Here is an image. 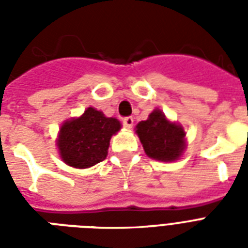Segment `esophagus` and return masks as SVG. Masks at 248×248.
I'll return each instance as SVG.
<instances>
[{
  "instance_id": "1",
  "label": "esophagus",
  "mask_w": 248,
  "mask_h": 248,
  "mask_svg": "<svg viewBox=\"0 0 248 248\" xmlns=\"http://www.w3.org/2000/svg\"><path fill=\"white\" fill-rule=\"evenodd\" d=\"M122 124H124V126L126 128H130L132 127V124H134V118L132 117H126V118H124V121H122Z\"/></svg>"
}]
</instances>
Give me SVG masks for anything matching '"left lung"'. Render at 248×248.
I'll list each match as a JSON object with an SVG mask.
<instances>
[{
  "label": "left lung",
  "instance_id": "obj_1",
  "mask_svg": "<svg viewBox=\"0 0 248 248\" xmlns=\"http://www.w3.org/2000/svg\"><path fill=\"white\" fill-rule=\"evenodd\" d=\"M136 134L148 157L157 161H176L185 149L183 126L167 120L159 109H155L147 121L136 124Z\"/></svg>",
  "mask_w": 248,
  "mask_h": 248
}]
</instances>
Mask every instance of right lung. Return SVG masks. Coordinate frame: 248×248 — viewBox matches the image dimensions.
I'll return each instance as SVG.
<instances>
[{
    "mask_svg": "<svg viewBox=\"0 0 248 248\" xmlns=\"http://www.w3.org/2000/svg\"><path fill=\"white\" fill-rule=\"evenodd\" d=\"M120 130V121L90 107L62 124L56 140L60 157L75 169H89L107 158L110 138Z\"/></svg>",
    "mask_w": 248,
    "mask_h": 248,
    "instance_id": "1",
    "label": "right lung"
}]
</instances>
